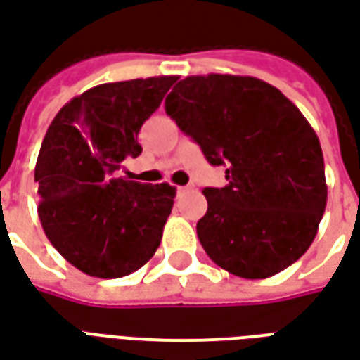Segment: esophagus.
Returning a JSON list of instances; mask_svg holds the SVG:
<instances>
[{"label": "esophagus", "instance_id": "34e87169", "mask_svg": "<svg viewBox=\"0 0 360 360\" xmlns=\"http://www.w3.org/2000/svg\"><path fill=\"white\" fill-rule=\"evenodd\" d=\"M188 188H191L188 185H187V187H177V193H179V195H181V193H187Z\"/></svg>", "mask_w": 360, "mask_h": 360}]
</instances>
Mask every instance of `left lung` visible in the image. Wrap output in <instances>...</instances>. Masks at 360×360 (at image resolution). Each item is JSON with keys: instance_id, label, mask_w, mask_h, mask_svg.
<instances>
[{"instance_id": "8db88e82", "label": "left lung", "mask_w": 360, "mask_h": 360, "mask_svg": "<svg viewBox=\"0 0 360 360\" xmlns=\"http://www.w3.org/2000/svg\"><path fill=\"white\" fill-rule=\"evenodd\" d=\"M165 111L212 165L227 167L226 187L202 191L196 233L206 255L247 279L299 260L328 200L320 141L299 108L260 79L210 73L177 82Z\"/></svg>"}]
</instances>
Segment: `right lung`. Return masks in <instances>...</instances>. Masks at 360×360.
Segmentation results:
<instances>
[{"instance_id": "obj_1", "label": "right lung", "mask_w": 360, "mask_h": 360, "mask_svg": "<svg viewBox=\"0 0 360 360\" xmlns=\"http://www.w3.org/2000/svg\"><path fill=\"white\" fill-rule=\"evenodd\" d=\"M177 77L105 82L75 96L53 117L34 167L44 233L69 264L103 279L154 257L175 187L117 177L142 152L139 131Z\"/></svg>"}]
</instances>
